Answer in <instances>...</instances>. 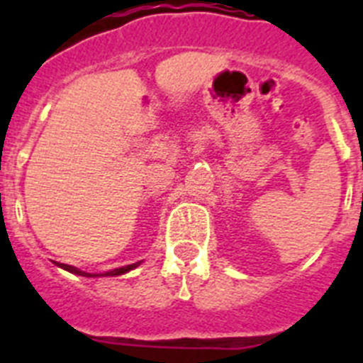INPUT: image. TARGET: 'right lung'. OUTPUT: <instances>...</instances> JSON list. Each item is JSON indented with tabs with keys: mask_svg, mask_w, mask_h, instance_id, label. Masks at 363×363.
<instances>
[{
	"mask_svg": "<svg viewBox=\"0 0 363 363\" xmlns=\"http://www.w3.org/2000/svg\"><path fill=\"white\" fill-rule=\"evenodd\" d=\"M60 265L62 269H65V271L69 272H74V274H82V277H98V274H89V272H83L79 271V269L72 267V265H67V264H56ZM138 267V264H133V265H125V267H120V269H114V271H108L105 272V274H101V277H118V274H123V272H129L130 269Z\"/></svg>",
	"mask_w": 363,
	"mask_h": 363,
	"instance_id": "right-lung-1",
	"label": "right lung"
}]
</instances>
